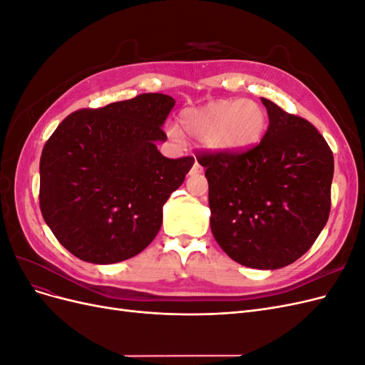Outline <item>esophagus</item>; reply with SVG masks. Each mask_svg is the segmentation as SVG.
I'll return each mask as SVG.
<instances>
[{"instance_id":"1","label":"esophagus","mask_w":365,"mask_h":365,"mask_svg":"<svg viewBox=\"0 0 365 365\" xmlns=\"http://www.w3.org/2000/svg\"><path fill=\"white\" fill-rule=\"evenodd\" d=\"M202 165L200 164V163H197V161H195V164H193V168H192V172L193 173H202Z\"/></svg>"}]
</instances>
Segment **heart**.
<instances>
[{
  "label": "heart",
  "mask_w": 365,
  "mask_h": 365,
  "mask_svg": "<svg viewBox=\"0 0 365 365\" xmlns=\"http://www.w3.org/2000/svg\"><path fill=\"white\" fill-rule=\"evenodd\" d=\"M181 121L187 135L224 153H245L256 148L268 126L264 109L250 98H225L185 109ZM168 134L175 141L182 138L176 128H169Z\"/></svg>",
  "instance_id": "heart-1"
}]
</instances>
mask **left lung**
<instances>
[{"mask_svg": "<svg viewBox=\"0 0 365 365\" xmlns=\"http://www.w3.org/2000/svg\"><path fill=\"white\" fill-rule=\"evenodd\" d=\"M269 126L245 153H204L210 227L228 256L279 269L312 247L330 212L334 155L307 120L262 97Z\"/></svg>", "mask_w": 365, "mask_h": 365, "instance_id": "obj_1", "label": "left lung"}]
</instances>
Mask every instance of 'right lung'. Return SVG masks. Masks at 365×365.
<instances>
[{
    "label": "right lung",
    "mask_w": 365,
    "mask_h": 365,
    "mask_svg": "<svg viewBox=\"0 0 365 365\" xmlns=\"http://www.w3.org/2000/svg\"><path fill=\"white\" fill-rule=\"evenodd\" d=\"M175 101L160 93L65 118L42 149L39 205L46 224L73 256L111 264L155 239L163 205L195 158L163 157V125Z\"/></svg>",
    "instance_id": "add662e5"
}]
</instances>
